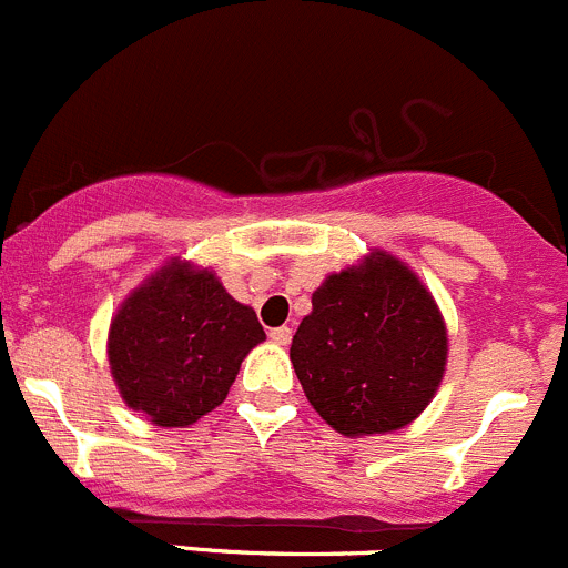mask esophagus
<instances>
[{"label": "esophagus", "mask_w": 568, "mask_h": 568, "mask_svg": "<svg viewBox=\"0 0 568 568\" xmlns=\"http://www.w3.org/2000/svg\"><path fill=\"white\" fill-rule=\"evenodd\" d=\"M270 339H273L275 345H290V339H293V328L290 326L270 328Z\"/></svg>", "instance_id": "34e87169"}]
</instances>
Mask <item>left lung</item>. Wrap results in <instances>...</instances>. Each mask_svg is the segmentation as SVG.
<instances>
[{
	"label": "left lung",
	"mask_w": 568,
	"mask_h": 568,
	"mask_svg": "<svg viewBox=\"0 0 568 568\" xmlns=\"http://www.w3.org/2000/svg\"><path fill=\"white\" fill-rule=\"evenodd\" d=\"M446 323L418 275L385 251L332 273L290 359L312 407L339 435H382L424 413L446 371Z\"/></svg>",
	"instance_id": "obj_1"
}]
</instances>
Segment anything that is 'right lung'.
Listing matches in <instances>:
<instances>
[{
    "label": "right lung",
    "mask_w": 568,
    "mask_h": 568,
    "mask_svg": "<svg viewBox=\"0 0 568 568\" xmlns=\"http://www.w3.org/2000/svg\"><path fill=\"white\" fill-rule=\"evenodd\" d=\"M262 339L256 312L212 270L172 258L116 310L108 362L128 407L155 426H189L225 402Z\"/></svg>",
    "instance_id": "1"
}]
</instances>
